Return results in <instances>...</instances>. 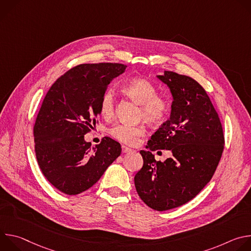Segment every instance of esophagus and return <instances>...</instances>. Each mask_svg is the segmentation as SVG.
I'll list each match as a JSON object with an SVG mask.
<instances>
[{"label": "esophagus", "mask_w": 251, "mask_h": 251, "mask_svg": "<svg viewBox=\"0 0 251 251\" xmlns=\"http://www.w3.org/2000/svg\"><path fill=\"white\" fill-rule=\"evenodd\" d=\"M132 151H133L132 149H130V148H128L126 146H122V153H130Z\"/></svg>", "instance_id": "esophagus-1"}]
</instances>
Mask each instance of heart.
Wrapping results in <instances>:
<instances>
[{"instance_id": "b5f03b06", "label": "heart", "mask_w": 251, "mask_h": 251, "mask_svg": "<svg viewBox=\"0 0 251 251\" xmlns=\"http://www.w3.org/2000/svg\"><path fill=\"white\" fill-rule=\"evenodd\" d=\"M121 90L128 98L141 105L140 118L149 124H160L168 116L170 102L166 97L157 94V87L151 81L141 77L133 78L123 84ZM115 109L114 94L110 89H107L100 99V114L105 119H109L114 116ZM109 133L124 144L134 145L138 139L144 135L145 128L143 126L116 124L110 128Z\"/></svg>"}]
</instances>
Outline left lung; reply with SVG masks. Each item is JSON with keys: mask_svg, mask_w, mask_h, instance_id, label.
Returning a JSON list of instances; mask_svg holds the SVG:
<instances>
[{"mask_svg": "<svg viewBox=\"0 0 251 251\" xmlns=\"http://www.w3.org/2000/svg\"><path fill=\"white\" fill-rule=\"evenodd\" d=\"M157 77L171 90V116L148 141L149 151H140L144 163L134 183L143 201L163 211L190 201L210 181L223 155L225 136L199 82L173 71ZM157 150H169L172 156L156 161L151 152Z\"/></svg>", "mask_w": 251, "mask_h": 251, "instance_id": "obj_1", "label": "left lung"}]
</instances>
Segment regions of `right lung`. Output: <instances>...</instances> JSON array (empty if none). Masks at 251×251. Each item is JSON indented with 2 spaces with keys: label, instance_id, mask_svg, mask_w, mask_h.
I'll list each match as a JSON object with an SVG mask.
<instances>
[{
  "label": "right lung",
  "instance_id": "obj_1",
  "mask_svg": "<svg viewBox=\"0 0 251 251\" xmlns=\"http://www.w3.org/2000/svg\"><path fill=\"white\" fill-rule=\"evenodd\" d=\"M126 67L79 64L57 78L43 101L33 126L35 156L47 180L63 194L91 188L121 154L117 141L104 137L91 147L84 135L97 122L102 94Z\"/></svg>",
  "mask_w": 251,
  "mask_h": 251
}]
</instances>
